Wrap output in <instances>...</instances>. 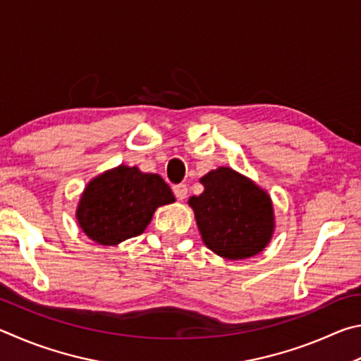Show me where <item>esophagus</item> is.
I'll return each mask as SVG.
<instances>
[{"label":"esophagus","instance_id":"1","mask_svg":"<svg viewBox=\"0 0 361 361\" xmlns=\"http://www.w3.org/2000/svg\"><path fill=\"white\" fill-rule=\"evenodd\" d=\"M173 192L176 195L177 200H185L187 198V193H188V188L185 184H179V185H174L173 187Z\"/></svg>","mask_w":361,"mask_h":361}]
</instances>
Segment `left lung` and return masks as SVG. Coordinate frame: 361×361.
I'll return each mask as SVG.
<instances>
[{"mask_svg": "<svg viewBox=\"0 0 361 361\" xmlns=\"http://www.w3.org/2000/svg\"><path fill=\"white\" fill-rule=\"evenodd\" d=\"M204 192L188 198L201 239L225 260L260 254L276 228L273 200L247 176L219 166L200 179Z\"/></svg>", "mask_w": 361, "mask_h": 361, "instance_id": "8db88e82", "label": "left lung"}]
</instances>
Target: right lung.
Here are the masks:
<instances>
[{"label":"right lung","instance_id":"add662e5","mask_svg":"<svg viewBox=\"0 0 361 361\" xmlns=\"http://www.w3.org/2000/svg\"><path fill=\"white\" fill-rule=\"evenodd\" d=\"M174 201L161 176L118 164L85 185L75 220L92 241L117 245L144 233L158 207Z\"/></svg>","mask_w":361,"mask_h":361}]
</instances>
